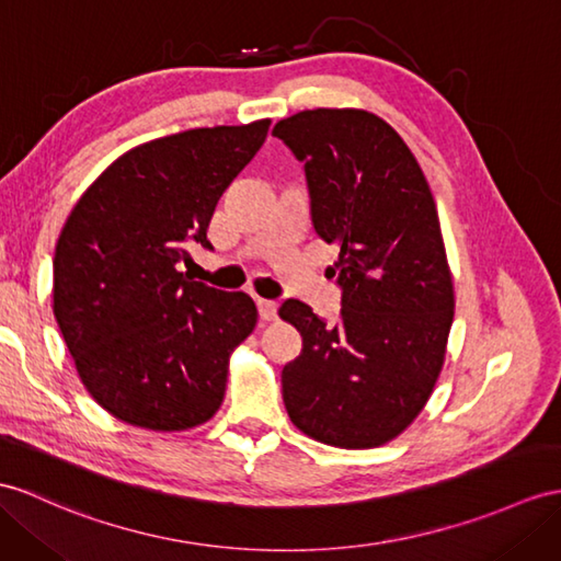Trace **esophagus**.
I'll return each instance as SVG.
<instances>
[{
  "instance_id": "1",
  "label": "esophagus",
  "mask_w": 561,
  "mask_h": 561,
  "mask_svg": "<svg viewBox=\"0 0 561 561\" xmlns=\"http://www.w3.org/2000/svg\"><path fill=\"white\" fill-rule=\"evenodd\" d=\"M256 307H259V317L264 321H276L278 319V302H273V299H256Z\"/></svg>"
}]
</instances>
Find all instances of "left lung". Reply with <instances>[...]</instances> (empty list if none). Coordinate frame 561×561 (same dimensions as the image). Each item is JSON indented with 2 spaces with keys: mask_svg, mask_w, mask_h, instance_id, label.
Returning a JSON list of instances; mask_svg holds the SVG:
<instances>
[{
  "mask_svg": "<svg viewBox=\"0 0 561 561\" xmlns=\"http://www.w3.org/2000/svg\"><path fill=\"white\" fill-rule=\"evenodd\" d=\"M273 135L305 163L311 221L337 244V325L299 299L280 319L302 335L283 402L309 438L371 449L407 431L443 371L455 285L426 175L392 126L364 108H307Z\"/></svg>",
  "mask_w": 561,
  "mask_h": 561,
  "instance_id": "obj_1",
  "label": "left lung"
}]
</instances>
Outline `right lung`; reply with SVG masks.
<instances>
[{
  "label": "right lung",
  "mask_w": 561,
  "mask_h": 561,
  "mask_svg": "<svg viewBox=\"0 0 561 561\" xmlns=\"http://www.w3.org/2000/svg\"><path fill=\"white\" fill-rule=\"evenodd\" d=\"M271 121L193 128L106 167L68 214L54 252V317L102 409L147 431H187L224 402L228 362L256 325L244 293L190 280L211 248L218 199L264 145Z\"/></svg>",
  "instance_id": "1"
}]
</instances>
